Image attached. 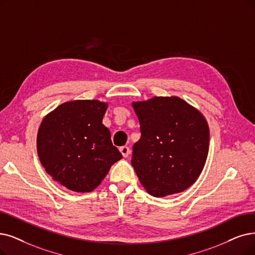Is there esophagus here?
<instances>
[{
    "label": "esophagus",
    "instance_id": "obj_1",
    "mask_svg": "<svg viewBox=\"0 0 255 255\" xmlns=\"http://www.w3.org/2000/svg\"><path fill=\"white\" fill-rule=\"evenodd\" d=\"M119 150H120V152L122 154V156H124L125 158L128 157L129 152H130V149H129L128 146H121V147L119 148Z\"/></svg>",
    "mask_w": 255,
    "mask_h": 255
}]
</instances>
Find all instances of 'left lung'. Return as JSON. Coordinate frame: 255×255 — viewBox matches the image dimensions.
Masks as SVG:
<instances>
[{"label":"left lung","mask_w":255,"mask_h":255,"mask_svg":"<svg viewBox=\"0 0 255 255\" xmlns=\"http://www.w3.org/2000/svg\"><path fill=\"white\" fill-rule=\"evenodd\" d=\"M131 106L141 131L131 165L142 186L157 198L184 191L197 181L207 159L205 117L177 96H155Z\"/></svg>","instance_id":"left-lung-1"}]
</instances>
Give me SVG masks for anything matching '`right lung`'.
<instances>
[{
  "mask_svg": "<svg viewBox=\"0 0 255 255\" xmlns=\"http://www.w3.org/2000/svg\"><path fill=\"white\" fill-rule=\"evenodd\" d=\"M108 104L67 101L45 116L36 138L38 158L60 185L76 192L94 190L122 158L103 125Z\"/></svg>",
  "mask_w": 255,
  "mask_h": 255,
  "instance_id": "1",
  "label": "right lung"
}]
</instances>
